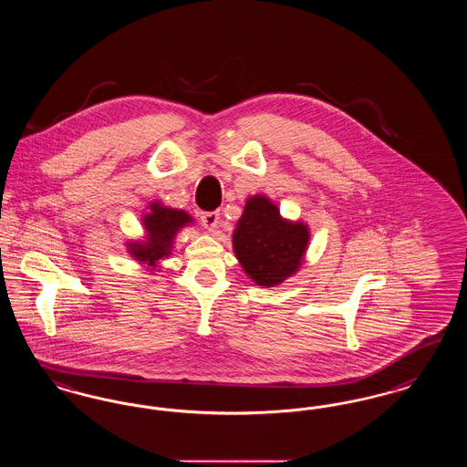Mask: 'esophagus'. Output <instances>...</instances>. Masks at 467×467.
<instances>
[{
	"label": "esophagus",
	"mask_w": 467,
	"mask_h": 467,
	"mask_svg": "<svg viewBox=\"0 0 467 467\" xmlns=\"http://www.w3.org/2000/svg\"><path fill=\"white\" fill-rule=\"evenodd\" d=\"M221 213L219 212H203L202 213V224L205 225L208 231H215L219 225Z\"/></svg>",
	"instance_id": "esophagus-1"
}]
</instances>
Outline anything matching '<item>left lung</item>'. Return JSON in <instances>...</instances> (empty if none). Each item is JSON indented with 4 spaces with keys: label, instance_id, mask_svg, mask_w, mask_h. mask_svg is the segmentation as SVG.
I'll return each mask as SVG.
<instances>
[{
    "label": "left lung",
    "instance_id": "obj_1",
    "mask_svg": "<svg viewBox=\"0 0 467 467\" xmlns=\"http://www.w3.org/2000/svg\"><path fill=\"white\" fill-rule=\"evenodd\" d=\"M309 242L300 223L283 221L278 206L264 196L246 202L233 234V246L244 273L261 286H275L299 269Z\"/></svg>",
    "mask_w": 467,
    "mask_h": 467
}]
</instances>
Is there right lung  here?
I'll return each mask as SVG.
<instances>
[{
    "mask_svg": "<svg viewBox=\"0 0 467 467\" xmlns=\"http://www.w3.org/2000/svg\"><path fill=\"white\" fill-rule=\"evenodd\" d=\"M191 217L182 210L165 206L150 205V213L144 217V227L148 231L146 242L130 243V254L139 262L154 265L156 262L170 255L171 240L181 227L189 224Z\"/></svg>",
    "mask_w": 467,
    "mask_h": 467,
    "instance_id": "add662e5",
    "label": "right lung"
}]
</instances>
